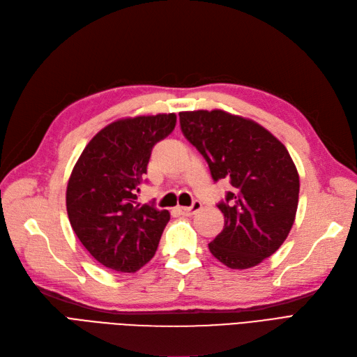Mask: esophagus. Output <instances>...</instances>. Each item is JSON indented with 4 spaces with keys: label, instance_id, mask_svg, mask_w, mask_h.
I'll list each match as a JSON object with an SVG mask.
<instances>
[{
    "label": "esophagus",
    "instance_id": "esophagus-1",
    "mask_svg": "<svg viewBox=\"0 0 357 357\" xmlns=\"http://www.w3.org/2000/svg\"><path fill=\"white\" fill-rule=\"evenodd\" d=\"M201 208H202V204L199 202V201H195V202L192 204V206H178L177 211L181 213V215L190 217V215H193V213H196Z\"/></svg>",
    "mask_w": 357,
    "mask_h": 357
}]
</instances>
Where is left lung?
Masks as SVG:
<instances>
[{"label": "left lung", "mask_w": 357, "mask_h": 357, "mask_svg": "<svg viewBox=\"0 0 357 357\" xmlns=\"http://www.w3.org/2000/svg\"><path fill=\"white\" fill-rule=\"evenodd\" d=\"M178 116L213 181L231 184L218 204L224 228L208 245L211 253L231 269L261 264L280 249L296 218L301 183L289 151L261 124L222 109Z\"/></svg>", "instance_id": "8db88e82"}]
</instances>
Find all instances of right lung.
Wrapping results in <instances>:
<instances>
[{
  "label": "right lung",
  "mask_w": 357,
  "mask_h": 357,
  "mask_svg": "<svg viewBox=\"0 0 357 357\" xmlns=\"http://www.w3.org/2000/svg\"><path fill=\"white\" fill-rule=\"evenodd\" d=\"M176 114L121 119L98 132L71 171L68 220L93 258L119 273H136L158 248L167 209L140 205L136 192L152 148L176 127Z\"/></svg>",
  "instance_id": "obj_1"
}]
</instances>
